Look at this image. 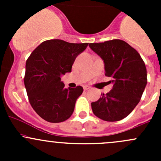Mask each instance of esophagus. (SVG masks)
<instances>
[{
	"label": "esophagus",
	"instance_id": "1",
	"mask_svg": "<svg viewBox=\"0 0 161 161\" xmlns=\"http://www.w3.org/2000/svg\"><path fill=\"white\" fill-rule=\"evenodd\" d=\"M83 89H84V90H88L90 89V86H84Z\"/></svg>",
	"mask_w": 161,
	"mask_h": 161
}]
</instances>
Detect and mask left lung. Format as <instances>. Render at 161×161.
I'll return each instance as SVG.
<instances>
[{
	"mask_svg": "<svg viewBox=\"0 0 161 161\" xmlns=\"http://www.w3.org/2000/svg\"><path fill=\"white\" fill-rule=\"evenodd\" d=\"M90 47L104 63L105 75L112 79L113 88L91 103L100 119L117 121L127 117L140 101L147 83V68L139 53L121 40L93 43Z\"/></svg>",
	"mask_w": 161,
	"mask_h": 161,
	"instance_id": "8db88e82",
	"label": "left lung"
}]
</instances>
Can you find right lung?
<instances>
[{
  "label": "right lung",
  "mask_w": 161,
  "mask_h": 161,
  "mask_svg": "<svg viewBox=\"0 0 161 161\" xmlns=\"http://www.w3.org/2000/svg\"><path fill=\"white\" fill-rule=\"evenodd\" d=\"M87 46L88 43L46 40L27 59L24 78L27 95L32 108L45 121L62 122L72 114L83 88H64L61 77L71 72L76 57Z\"/></svg>",
  "instance_id": "1"
}]
</instances>
